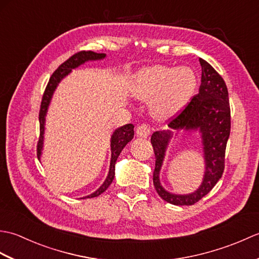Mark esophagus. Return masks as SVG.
Returning <instances> with one entry per match:
<instances>
[{
  "instance_id": "1",
  "label": "esophagus",
  "mask_w": 259,
  "mask_h": 259,
  "mask_svg": "<svg viewBox=\"0 0 259 259\" xmlns=\"http://www.w3.org/2000/svg\"><path fill=\"white\" fill-rule=\"evenodd\" d=\"M136 134L140 138H147L150 135V126L146 123H142L136 129Z\"/></svg>"
}]
</instances>
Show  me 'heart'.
<instances>
[{"mask_svg":"<svg viewBox=\"0 0 259 259\" xmlns=\"http://www.w3.org/2000/svg\"><path fill=\"white\" fill-rule=\"evenodd\" d=\"M197 88V75L188 67L152 65L137 72L130 92L141 101H150L157 119H169L189 103Z\"/></svg>","mask_w":259,"mask_h":259,"instance_id":"heart-1","label":"heart"}]
</instances>
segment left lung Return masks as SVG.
Listing matches in <instances>:
<instances>
[{
	"label": "left lung",
	"instance_id": "8db88e82",
	"mask_svg": "<svg viewBox=\"0 0 259 259\" xmlns=\"http://www.w3.org/2000/svg\"><path fill=\"white\" fill-rule=\"evenodd\" d=\"M199 62L201 65L199 93L191 99L178 117L170 121L169 130L156 131L151 136L156 156L153 186L164 201L177 206L194 205L206 196L222 178L225 168V151L230 134V108L226 83L207 61L199 59ZM174 130H183L189 133L198 131L201 136L205 174L201 186L191 194H172L164 190L160 183V170Z\"/></svg>",
	"mask_w": 259,
	"mask_h": 259
}]
</instances>
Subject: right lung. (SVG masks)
I'll return each instance as SVG.
<instances>
[{
	"label": "right lung",
	"mask_w": 259,
	"mask_h": 259,
	"mask_svg": "<svg viewBox=\"0 0 259 259\" xmlns=\"http://www.w3.org/2000/svg\"><path fill=\"white\" fill-rule=\"evenodd\" d=\"M104 58H106V53H96L92 51H81V52L73 54V56L70 59H68L67 61L63 62L51 75L50 80H49V83L46 88L45 95H43V98H42L40 114H38V120H40V138H38V142H37L38 160L41 159L43 144H45L46 117L48 113L49 106H50L51 100H52L53 93H54V91H56L57 87L59 85L60 82H61L65 78V76L72 72L73 69L79 68L80 65L84 64L85 62L98 61V60H103ZM134 128H135V125L129 123V124L120 126V128L115 129L113 131V134L111 136V140H110V147H111V160H110V168H109V172H108L107 178L103 181V184L99 187V188L95 192H92V194L88 195L85 197H82L81 199L98 197L99 195H101L102 192L106 191L108 189V187L111 185L112 180L114 178L115 162H117V159L120 155V152L122 151L125 145L133 140L134 136H135Z\"/></svg>",
	"instance_id": "1"
}]
</instances>
